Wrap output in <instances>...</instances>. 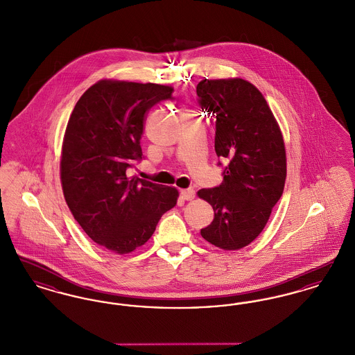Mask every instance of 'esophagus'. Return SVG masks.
I'll return each instance as SVG.
<instances>
[{"label":"esophagus","instance_id":"esophagus-1","mask_svg":"<svg viewBox=\"0 0 355 355\" xmlns=\"http://www.w3.org/2000/svg\"><path fill=\"white\" fill-rule=\"evenodd\" d=\"M181 197L182 200L185 201H191L194 197H196V191L193 189H185V190H181Z\"/></svg>","mask_w":355,"mask_h":355}]
</instances>
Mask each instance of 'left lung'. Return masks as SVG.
Listing matches in <instances>:
<instances>
[{
	"label": "left lung",
	"mask_w": 355,
	"mask_h": 355,
	"mask_svg": "<svg viewBox=\"0 0 355 355\" xmlns=\"http://www.w3.org/2000/svg\"><path fill=\"white\" fill-rule=\"evenodd\" d=\"M197 96L202 112L216 121V153L227 162L223 182L198 191L214 210L201 236L223 250H238L259 236L284 193V138L261 92L242 78H205Z\"/></svg>",
	"instance_id": "obj_1"
}]
</instances>
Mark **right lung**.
I'll use <instances>...</instances> for the list:
<instances>
[{
    "label": "right lung",
    "mask_w": 355,
    "mask_h": 355,
    "mask_svg": "<svg viewBox=\"0 0 355 355\" xmlns=\"http://www.w3.org/2000/svg\"><path fill=\"white\" fill-rule=\"evenodd\" d=\"M171 93L164 85L100 81L85 92L69 119L61 158L64 196L85 233L113 253L142 246L177 203L174 187L126 174L144 158L146 112L173 101Z\"/></svg>",
    "instance_id": "1"
}]
</instances>
